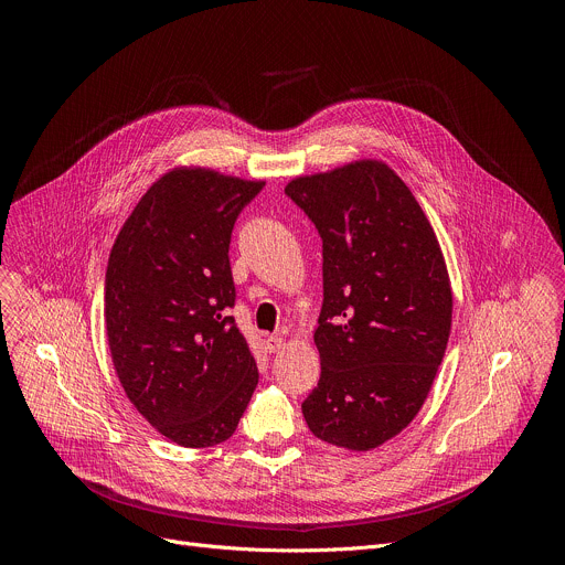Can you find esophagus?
I'll list each match as a JSON object with an SVG mask.
<instances>
[{
  "label": "esophagus",
  "instance_id": "obj_1",
  "mask_svg": "<svg viewBox=\"0 0 565 565\" xmlns=\"http://www.w3.org/2000/svg\"><path fill=\"white\" fill-rule=\"evenodd\" d=\"M264 342H266V349H268L270 353H277V351H281V349L286 347L284 338H281V335H277V333H275V335H268Z\"/></svg>",
  "mask_w": 565,
  "mask_h": 565
}]
</instances>
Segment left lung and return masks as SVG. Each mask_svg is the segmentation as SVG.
I'll list each match as a JSON object with an SVG mask.
<instances>
[{
  "label": "left lung",
  "mask_w": 565,
  "mask_h": 565,
  "mask_svg": "<svg viewBox=\"0 0 565 565\" xmlns=\"http://www.w3.org/2000/svg\"><path fill=\"white\" fill-rule=\"evenodd\" d=\"M286 194L321 236V375L308 429L369 451L405 429L429 395L451 331V286L431 223L382 160L292 179Z\"/></svg>",
  "instance_id": "left-lung-1"
}]
</instances>
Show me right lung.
<instances>
[{"mask_svg":"<svg viewBox=\"0 0 565 565\" xmlns=\"http://www.w3.org/2000/svg\"><path fill=\"white\" fill-rule=\"evenodd\" d=\"M264 181L174 168L120 227L105 275L116 375L138 414L181 447L227 440L259 382L227 308L230 238Z\"/></svg>","mask_w":565,"mask_h":565,"instance_id":"1","label":"right lung"}]
</instances>
